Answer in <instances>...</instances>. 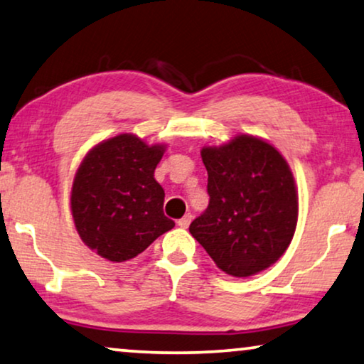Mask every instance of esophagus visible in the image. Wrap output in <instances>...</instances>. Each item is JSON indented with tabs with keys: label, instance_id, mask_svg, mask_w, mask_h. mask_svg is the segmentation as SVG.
Listing matches in <instances>:
<instances>
[{
	"label": "esophagus",
	"instance_id": "1",
	"mask_svg": "<svg viewBox=\"0 0 364 364\" xmlns=\"http://www.w3.org/2000/svg\"><path fill=\"white\" fill-rule=\"evenodd\" d=\"M191 219H193L191 214H186V216H183L180 221H178V226H180V228H188L189 223H191Z\"/></svg>",
	"mask_w": 364,
	"mask_h": 364
}]
</instances>
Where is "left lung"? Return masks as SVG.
I'll use <instances>...</instances> for the list:
<instances>
[{"mask_svg":"<svg viewBox=\"0 0 364 364\" xmlns=\"http://www.w3.org/2000/svg\"><path fill=\"white\" fill-rule=\"evenodd\" d=\"M208 209L189 232L223 272L250 277L277 262L291 242L299 194L280 151L252 135L204 146Z\"/></svg>","mask_w":364,"mask_h":364,"instance_id":"8db88e82","label":"left lung"}]
</instances>
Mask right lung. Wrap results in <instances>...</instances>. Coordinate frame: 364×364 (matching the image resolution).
I'll return each mask as SVG.
<instances>
[{"mask_svg": "<svg viewBox=\"0 0 364 364\" xmlns=\"http://www.w3.org/2000/svg\"><path fill=\"white\" fill-rule=\"evenodd\" d=\"M165 145L132 133L100 141L75 173L70 209L82 242L110 262L141 254L175 228L163 213L165 191L155 180Z\"/></svg>", "mask_w": 364, "mask_h": 364, "instance_id": "1", "label": "right lung"}]
</instances>
